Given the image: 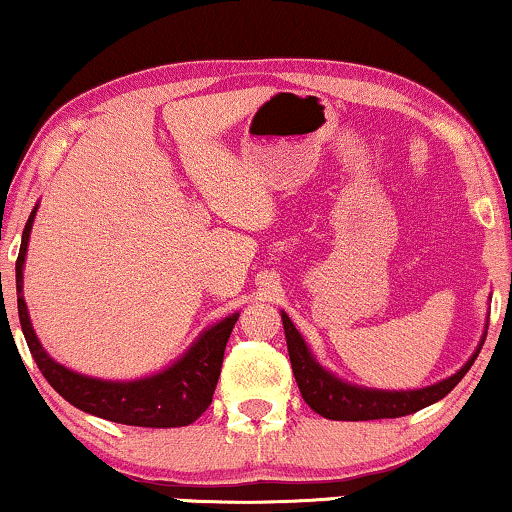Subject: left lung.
Listing matches in <instances>:
<instances>
[{
    "instance_id": "obj_1",
    "label": "left lung",
    "mask_w": 512,
    "mask_h": 512,
    "mask_svg": "<svg viewBox=\"0 0 512 512\" xmlns=\"http://www.w3.org/2000/svg\"><path fill=\"white\" fill-rule=\"evenodd\" d=\"M282 324L286 335V347H289V359L293 375H296L298 389L303 394L305 403L317 412V415L326 419H338V422H368V419H396L412 415V412L433 405L440 398H445L450 391L461 382V377L468 373V368L473 366V361L478 359L482 342H485V333H482L480 345L475 347L464 366L457 373L445 377L436 384L422 389H370L359 387L342 380L331 370L321 366L317 356L312 354L310 345H307L303 335L296 326H293L291 317L282 312Z\"/></svg>"
}]
</instances>
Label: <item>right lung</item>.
I'll return each instance as SVG.
<instances>
[{
  "mask_svg": "<svg viewBox=\"0 0 512 512\" xmlns=\"http://www.w3.org/2000/svg\"><path fill=\"white\" fill-rule=\"evenodd\" d=\"M37 209L39 205H34L23 230V242H20L16 261V291L18 317L27 347H30L34 361H37L48 384L74 408L116 424L149 426V429H172V426L193 424L212 403L216 382L221 375L226 342L240 312L228 314L226 319L207 326L191 342V347L179 359H174L170 366L158 370V373L137 377V380H102V377L83 375L62 366L46 352L37 333H34L23 293L25 256Z\"/></svg>",
  "mask_w": 512,
  "mask_h": 512,
  "instance_id": "add662e5",
  "label": "right lung"
}]
</instances>
